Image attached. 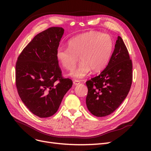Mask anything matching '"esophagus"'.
Segmentation results:
<instances>
[{
  "label": "esophagus",
  "instance_id": "esophagus-1",
  "mask_svg": "<svg viewBox=\"0 0 151 151\" xmlns=\"http://www.w3.org/2000/svg\"><path fill=\"white\" fill-rule=\"evenodd\" d=\"M73 83H74V85H79V84H81V82L78 80H74V82H73Z\"/></svg>",
  "mask_w": 151,
  "mask_h": 151
}]
</instances>
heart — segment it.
<instances>
[{
	"label": "heart",
	"mask_w": 151,
	"mask_h": 151,
	"mask_svg": "<svg viewBox=\"0 0 151 151\" xmlns=\"http://www.w3.org/2000/svg\"><path fill=\"white\" fill-rule=\"evenodd\" d=\"M111 36L97 31L79 34L68 42V47H59L56 51L57 60L67 70H70L78 60L81 62L70 73L76 79H81L91 70L98 73L103 70L110 60L114 50Z\"/></svg>",
	"instance_id": "heart-1"
}]
</instances>
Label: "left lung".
<instances>
[{
    "mask_svg": "<svg viewBox=\"0 0 151 151\" xmlns=\"http://www.w3.org/2000/svg\"><path fill=\"white\" fill-rule=\"evenodd\" d=\"M132 77V60L122 38L118 36L106 67L86 83L88 88L86 101L89 111L98 117L115 111L129 94Z\"/></svg>",
    "mask_w": 151,
    "mask_h": 151,
    "instance_id": "8db88e82",
    "label": "left lung"
}]
</instances>
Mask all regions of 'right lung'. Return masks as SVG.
<instances>
[{"label": "right lung", "instance_id": "1", "mask_svg": "<svg viewBox=\"0 0 151 151\" xmlns=\"http://www.w3.org/2000/svg\"><path fill=\"white\" fill-rule=\"evenodd\" d=\"M64 33L51 27L36 35L17 58L16 86L22 101L40 118L53 115L72 81L62 76L56 51Z\"/></svg>", "mask_w": 151, "mask_h": 151}]
</instances>
